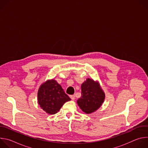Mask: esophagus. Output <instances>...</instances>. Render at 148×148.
<instances>
[{
	"label": "esophagus",
	"instance_id": "esophagus-1",
	"mask_svg": "<svg viewBox=\"0 0 148 148\" xmlns=\"http://www.w3.org/2000/svg\"><path fill=\"white\" fill-rule=\"evenodd\" d=\"M70 98H71L72 100H74V99H75V95H70Z\"/></svg>",
	"mask_w": 148,
	"mask_h": 148
}]
</instances>
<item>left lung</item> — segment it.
I'll return each mask as SVG.
<instances>
[{
	"mask_svg": "<svg viewBox=\"0 0 148 148\" xmlns=\"http://www.w3.org/2000/svg\"><path fill=\"white\" fill-rule=\"evenodd\" d=\"M105 94L98 82L88 78L81 85V97L77 103L83 112L90 114L98 110L103 103Z\"/></svg>",
	"mask_w": 148,
	"mask_h": 148,
	"instance_id": "1",
	"label": "left lung"
}]
</instances>
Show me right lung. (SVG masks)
Listing matches in <instances>:
<instances>
[{"label": "right lung", "instance_id": "obj_1", "mask_svg": "<svg viewBox=\"0 0 148 148\" xmlns=\"http://www.w3.org/2000/svg\"><path fill=\"white\" fill-rule=\"evenodd\" d=\"M38 102L40 107L49 114H56L64 103L71 100L56 81H46L38 91Z\"/></svg>", "mask_w": 148, "mask_h": 148}]
</instances>
